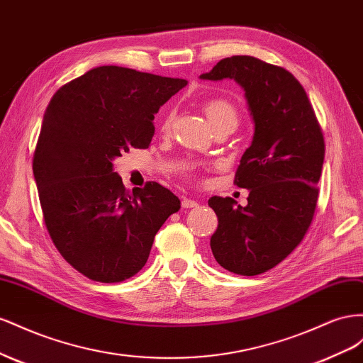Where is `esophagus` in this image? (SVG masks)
<instances>
[{"instance_id":"34e87169","label":"esophagus","mask_w":363,"mask_h":363,"mask_svg":"<svg viewBox=\"0 0 363 363\" xmlns=\"http://www.w3.org/2000/svg\"><path fill=\"white\" fill-rule=\"evenodd\" d=\"M181 203H182V208H194V206H198V205H199V203H198V201L190 199V198H184Z\"/></svg>"}]
</instances>
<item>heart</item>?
<instances>
[{
	"instance_id": "heart-1",
	"label": "heart",
	"mask_w": 363,
	"mask_h": 363,
	"mask_svg": "<svg viewBox=\"0 0 363 363\" xmlns=\"http://www.w3.org/2000/svg\"><path fill=\"white\" fill-rule=\"evenodd\" d=\"M202 108L206 113V118L210 120L211 126L214 129L220 128V126H230V128L235 129L237 124H239V109H237V106L233 101H230L225 97H219V96L208 97L203 101ZM173 118H174L173 109H169L164 112V116L160 123V128L162 132L170 130Z\"/></svg>"
}]
</instances>
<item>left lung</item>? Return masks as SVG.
Segmentation results:
<instances>
[{"label":"left lung","instance_id":"1","mask_svg":"<svg viewBox=\"0 0 363 363\" xmlns=\"http://www.w3.org/2000/svg\"><path fill=\"white\" fill-rule=\"evenodd\" d=\"M234 79L245 89L254 140L234 184L250 190L246 206L214 196L210 246L226 271L252 277L281 263L303 242L318 205L325 144L303 85L287 69L252 56L225 57L201 76Z\"/></svg>","mask_w":363,"mask_h":363}]
</instances>
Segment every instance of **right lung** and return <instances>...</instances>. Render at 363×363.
<instances>
[{
	"instance_id": "1",
	"label": "right lung",
	"mask_w": 363,
	"mask_h": 363,
	"mask_svg": "<svg viewBox=\"0 0 363 363\" xmlns=\"http://www.w3.org/2000/svg\"><path fill=\"white\" fill-rule=\"evenodd\" d=\"M187 80L105 65L60 86L33 153L47 231L82 275L120 283L146 264L155 234L181 208L158 182L126 190L112 160L147 149L153 116Z\"/></svg>"
}]
</instances>
